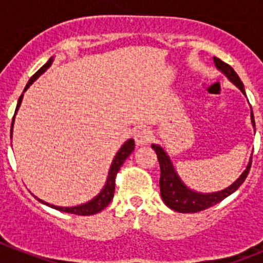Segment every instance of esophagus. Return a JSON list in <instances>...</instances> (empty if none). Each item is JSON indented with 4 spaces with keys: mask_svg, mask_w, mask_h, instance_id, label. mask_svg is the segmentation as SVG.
<instances>
[{
    "mask_svg": "<svg viewBox=\"0 0 263 263\" xmlns=\"http://www.w3.org/2000/svg\"><path fill=\"white\" fill-rule=\"evenodd\" d=\"M153 138V133L147 127H139L134 132V141L138 146H145L147 145Z\"/></svg>",
    "mask_w": 263,
    "mask_h": 263,
    "instance_id": "34e87169",
    "label": "esophagus"
}]
</instances>
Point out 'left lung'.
<instances>
[{"label":"left lung","mask_w":263,"mask_h":263,"mask_svg":"<svg viewBox=\"0 0 263 263\" xmlns=\"http://www.w3.org/2000/svg\"><path fill=\"white\" fill-rule=\"evenodd\" d=\"M213 62H215V66L218 71H221L229 81H232L234 85H236L238 89L245 95V89H243V84L241 79L238 78L234 69L232 68L229 64L224 63L222 60H220L218 58H213ZM250 118H252V125L255 130V122H254V116H253V110L250 111ZM152 147L154 148L155 153H157L158 160H159L160 166V180H159V187H160V196H162V200L164 201L168 208H171L173 211L180 213H195L200 212V211L206 210L210 206L215 205V204L220 203L221 200H224L225 197H228L229 195L233 194L234 191L238 190L241 184L245 182L246 176L249 174L250 166H252V157H250L249 163L246 166L245 171L240 175V178L237 179L233 184H231L229 187L224 188L221 191L218 192H212V194H201V192H197L191 190L190 187L183 183V180L180 179V176L178 175V173L174 168V164L170 159L168 154L166 153L162 146L155 145L153 143Z\"/></svg>","instance_id":"8db88e82"}]
</instances>
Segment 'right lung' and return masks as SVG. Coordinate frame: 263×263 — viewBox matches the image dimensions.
Masks as SVG:
<instances>
[{"instance_id": "obj_1", "label": "right lung", "mask_w": 263, "mask_h": 263, "mask_svg": "<svg viewBox=\"0 0 263 263\" xmlns=\"http://www.w3.org/2000/svg\"><path fill=\"white\" fill-rule=\"evenodd\" d=\"M52 62H53V58H50V60L46 63L45 66L42 67V68L39 69L38 72H36L35 75H32V78L29 80V83L26 84V87H25V90H23V92H26V90L29 89L30 85H31L32 83H34V81H35L36 79H38L39 76H41L42 73H43V72H45L46 69H47L48 67L51 66V64H52ZM22 99H23V93L20 96V100H18V104H17V108H15V113H14L13 121H11L10 137H11V134H13L14 118H15V115H17L18 109H20L21 103H22ZM134 146H136V143H134V139H132V138L127 139L126 142L121 146V148L117 152V154H116L115 158H113V162H111V166H110V168H109L108 178H106L105 185H104L103 190L100 191V194L97 195V196H95L92 200L87 201V203H84V204H80V205H75V206H58V205H53V204L46 203V201L41 200V199H38L36 196L35 197L38 199L39 201H41L42 204H46V205L51 206V208H53V210L62 211V212L72 213V215L89 216V215H95V213L101 212V211H103L109 203H110L111 199H113V196H115V179H116V175H117L120 167L124 164L125 159H126V158L129 157L132 153H133Z\"/></svg>"}]
</instances>
